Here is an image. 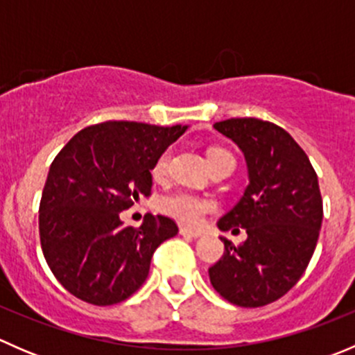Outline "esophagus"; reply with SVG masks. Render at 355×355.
I'll list each match as a JSON object with an SVG mask.
<instances>
[{
    "label": "esophagus",
    "instance_id": "obj_1",
    "mask_svg": "<svg viewBox=\"0 0 355 355\" xmlns=\"http://www.w3.org/2000/svg\"><path fill=\"white\" fill-rule=\"evenodd\" d=\"M180 235H184V237H192V239H199L200 232L199 230H192V228H187V227H182L180 228Z\"/></svg>",
    "mask_w": 355,
    "mask_h": 355
}]
</instances>
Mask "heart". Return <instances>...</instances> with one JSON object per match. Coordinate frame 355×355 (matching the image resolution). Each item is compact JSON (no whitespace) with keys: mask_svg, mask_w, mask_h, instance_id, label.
Here are the masks:
<instances>
[{"mask_svg":"<svg viewBox=\"0 0 355 355\" xmlns=\"http://www.w3.org/2000/svg\"><path fill=\"white\" fill-rule=\"evenodd\" d=\"M170 156V149H166V151H163L157 156V159L151 168V177L155 178V180H163L164 178V175H166L168 171ZM207 159H209L211 168H214L216 164L223 163V161L234 159V156L228 151H225V149L213 148L207 151ZM159 209L163 211L166 216L173 218V220L180 221V223L198 227V225L202 223L206 214L213 211V202L200 198V196L192 194V192H177V194L161 199Z\"/></svg>","mask_w":355,"mask_h":355,"instance_id":"heart-1","label":"heart"}]
</instances>
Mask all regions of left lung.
<instances>
[{
    "label": "left lung",
    "mask_w": 355,
    "mask_h": 355,
    "mask_svg": "<svg viewBox=\"0 0 355 355\" xmlns=\"http://www.w3.org/2000/svg\"><path fill=\"white\" fill-rule=\"evenodd\" d=\"M244 153L249 185L218 221L221 232L244 228L247 241L220 237L225 254L209 268L214 290L228 302L259 307L284 297L306 271L323 221L318 175L288 132L257 118L213 125Z\"/></svg>",
    "instance_id": "obj_1"
}]
</instances>
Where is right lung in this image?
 <instances>
[{
	"label": "right lung",
	"instance_id": "1",
	"mask_svg": "<svg viewBox=\"0 0 355 355\" xmlns=\"http://www.w3.org/2000/svg\"><path fill=\"white\" fill-rule=\"evenodd\" d=\"M187 125L105 121L75 134L49 166L39 206L42 254L71 295L94 306L128 299L146 282L155 250L178 234L168 216L139 228L120 213L151 194V168Z\"/></svg>",
	"mask_w": 355,
	"mask_h": 355
}]
</instances>
